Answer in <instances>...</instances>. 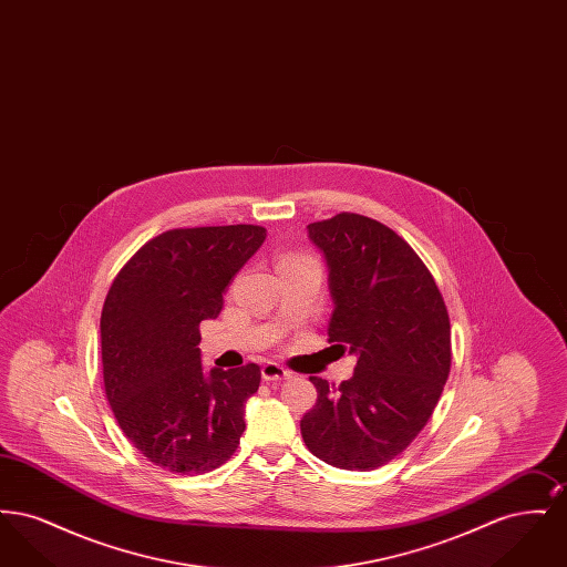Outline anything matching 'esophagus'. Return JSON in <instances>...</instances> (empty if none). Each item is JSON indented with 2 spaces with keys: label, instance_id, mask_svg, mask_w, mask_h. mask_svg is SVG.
<instances>
[{
  "label": "esophagus",
  "instance_id": "esophagus-1",
  "mask_svg": "<svg viewBox=\"0 0 567 567\" xmlns=\"http://www.w3.org/2000/svg\"><path fill=\"white\" fill-rule=\"evenodd\" d=\"M261 378H264L266 382H276V380L291 378V372H289V370H285L282 365L274 363V361H268V363H264V368H261Z\"/></svg>",
  "mask_w": 567,
  "mask_h": 567
}]
</instances>
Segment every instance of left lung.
<instances>
[{"mask_svg": "<svg viewBox=\"0 0 567 567\" xmlns=\"http://www.w3.org/2000/svg\"><path fill=\"white\" fill-rule=\"evenodd\" d=\"M329 268V342L357 354L338 386L310 377L317 404L299 421L308 451L370 472L427 425L451 372V321L432 271L393 229L354 213L308 225Z\"/></svg>", "mask_w": 567, "mask_h": 567, "instance_id": "obj_1", "label": "left lung"}]
</instances>
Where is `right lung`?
I'll use <instances>...</instances> for the list:
<instances>
[{
    "instance_id": "add662e5",
    "label": "right lung",
    "mask_w": 567,
    "mask_h": 567,
    "mask_svg": "<svg viewBox=\"0 0 567 567\" xmlns=\"http://www.w3.org/2000/svg\"><path fill=\"white\" fill-rule=\"evenodd\" d=\"M266 240L259 225L169 229L110 285L102 310L104 389L135 449L174 474L213 472L236 453L261 370H202L199 323L216 319L236 271Z\"/></svg>"
}]
</instances>
